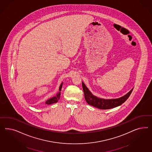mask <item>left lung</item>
<instances>
[{
    "label": "left lung",
    "mask_w": 152,
    "mask_h": 152,
    "mask_svg": "<svg viewBox=\"0 0 152 152\" xmlns=\"http://www.w3.org/2000/svg\"><path fill=\"white\" fill-rule=\"evenodd\" d=\"M82 85L85 98L88 104L103 110L110 109L121 105L128 99L133 89L132 88L127 94L119 99L105 100L103 99H100L96 96H94L83 82L82 83Z\"/></svg>",
    "instance_id": "left-lung-1"
}]
</instances>
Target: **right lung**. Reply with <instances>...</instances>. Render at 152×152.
I'll return each mask as SVG.
<instances>
[{"mask_svg": "<svg viewBox=\"0 0 152 152\" xmlns=\"http://www.w3.org/2000/svg\"><path fill=\"white\" fill-rule=\"evenodd\" d=\"M62 83H62L61 84V85H60V88H59L60 91H61V90L62 86ZM60 95H61V92H59L57 94V95L56 96L52 97L51 99H50L49 100H48L47 101H46V104H47V105H50V104H52L57 102L58 101V100L60 99Z\"/></svg>", "mask_w": 152, "mask_h": 152, "instance_id": "1", "label": "right lung"}]
</instances>
